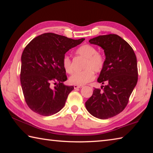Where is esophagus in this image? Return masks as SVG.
Returning a JSON list of instances; mask_svg holds the SVG:
<instances>
[{
  "instance_id": "1",
  "label": "esophagus",
  "mask_w": 153,
  "mask_h": 153,
  "mask_svg": "<svg viewBox=\"0 0 153 153\" xmlns=\"http://www.w3.org/2000/svg\"><path fill=\"white\" fill-rule=\"evenodd\" d=\"M82 88V86H76V85H75L74 86V89H78V88Z\"/></svg>"
}]
</instances>
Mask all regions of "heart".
<instances>
[{
	"mask_svg": "<svg viewBox=\"0 0 153 153\" xmlns=\"http://www.w3.org/2000/svg\"><path fill=\"white\" fill-rule=\"evenodd\" d=\"M76 54L85 59L82 71L76 72L69 77V82L71 84L76 86H83L94 78L95 73H100L105 66V58L101 54L98 53L97 49L94 46L90 45H84L77 49ZM63 66L65 70L68 74L73 71L71 61L68 56H64L63 59Z\"/></svg>",
	"mask_w": 153,
	"mask_h": 153,
	"instance_id": "obj_1",
	"label": "heart"
}]
</instances>
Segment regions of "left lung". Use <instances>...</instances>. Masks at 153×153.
<instances>
[{"mask_svg": "<svg viewBox=\"0 0 153 153\" xmlns=\"http://www.w3.org/2000/svg\"><path fill=\"white\" fill-rule=\"evenodd\" d=\"M104 50L105 66L98 82L105 86L94 88L92 97L85 103L94 117L105 120L121 113L138 82L135 53L130 45L116 34L99 36L89 40Z\"/></svg>", "mask_w": 153, "mask_h": 153, "instance_id": "left-lung-1", "label": "left lung"}]
</instances>
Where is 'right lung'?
<instances>
[{
  "label": "right lung",
  "mask_w": 153,
  "mask_h": 153,
  "mask_svg": "<svg viewBox=\"0 0 153 153\" xmlns=\"http://www.w3.org/2000/svg\"><path fill=\"white\" fill-rule=\"evenodd\" d=\"M84 40L45 33L33 38L24 48L21 58V85L25 102L35 113L50 116L63 108L74 87L63 84L67 77L63 59L69 49ZM53 83L56 85L53 88Z\"/></svg>",
  "instance_id": "add662e5"
}]
</instances>
